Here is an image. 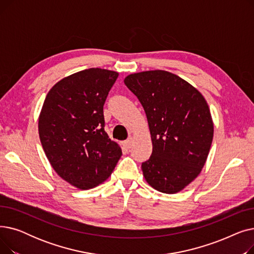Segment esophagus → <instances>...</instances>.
Masks as SVG:
<instances>
[{
	"instance_id": "esophagus-1",
	"label": "esophagus",
	"mask_w": 254,
	"mask_h": 254,
	"mask_svg": "<svg viewBox=\"0 0 254 254\" xmlns=\"http://www.w3.org/2000/svg\"><path fill=\"white\" fill-rule=\"evenodd\" d=\"M132 138H128L127 140H126L125 142H124V146L125 147L127 148V149H129V148H131V146H132Z\"/></svg>"
}]
</instances>
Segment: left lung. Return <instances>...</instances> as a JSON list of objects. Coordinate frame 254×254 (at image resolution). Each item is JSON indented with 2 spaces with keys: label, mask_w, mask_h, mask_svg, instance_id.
Instances as JSON below:
<instances>
[{
  "label": "left lung",
  "mask_w": 254,
  "mask_h": 254,
  "mask_svg": "<svg viewBox=\"0 0 254 254\" xmlns=\"http://www.w3.org/2000/svg\"><path fill=\"white\" fill-rule=\"evenodd\" d=\"M125 84L147 116L152 154L142 163L145 180L154 190L176 193L201 173L213 140L209 106L195 87L163 71L134 73Z\"/></svg>",
  "instance_id": "8db88e82"
}]
</instances>
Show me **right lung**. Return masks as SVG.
Listing matches in <instances>:
<instances>
[{"mask_svg":"<svg viewBox=\"0 0 254 254\" xmlns=\"http://www.w3.org/2000/svg\"><path fill=\"white\" fill-rule=\"evenodd\" d=\"M118 73L91 68L52 86L39 116V137L58 175L79 190L103 183L122 156L105 131L103 107Z\"/></svg>","mask_w":254,"mask_h":254,"instance_id":"right-lung-1","label":"right lung"}]
</instances>
